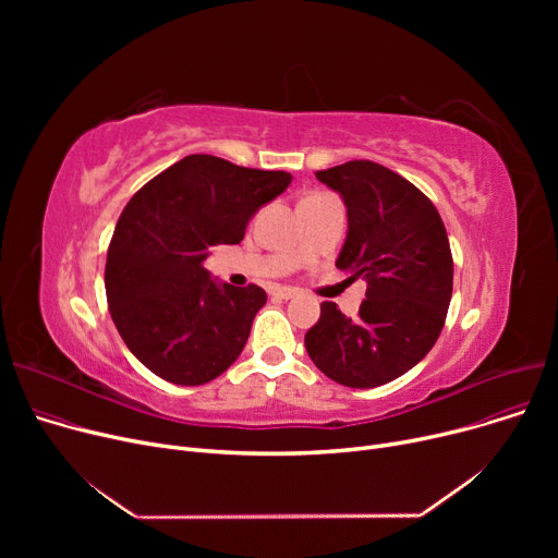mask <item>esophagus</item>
I'll return each mask as SVG.
<instances>
[{
    "label": "esophagus",
    "mask_w": 558,
    "mask_h": 558,
    "mask_svg": "<svg viewBox=\"0 0 558 558\" xmlns=\"http://www.w3.org/2000/svg\"><path fill=\"white\" fill-rule=\"evenodd\" d=\"M271 296L280 299V301H289V299L296 296V289H291V287H274L271 289Z\"/></svg>",
    "instance_id": "esophagus-1"
}]
</instances>
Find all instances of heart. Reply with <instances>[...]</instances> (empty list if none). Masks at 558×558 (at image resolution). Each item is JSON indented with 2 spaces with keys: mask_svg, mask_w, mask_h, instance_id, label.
Segmentation results:
<instances>
[{
  "mask_svg": "<svg viewBox=\"0 0 558 558\" xmlns=\"http://www.w3.org/2000/svg\"><path fill=\"white\" fill-rule=\"evenodd\" d=\"M310 196H320V194H310ZM307 198V196H305Z\"/></svg>",
  "mask_w": 558,
  "mask_h": 558,
  "instance_id": "1",
  "label": "heart"
}]
</instances>
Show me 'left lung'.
Wrapping results in <instances>:
<instances>
[{
  "instance_id": "left-lung-1",
  "label": "left lung",
  "mask_w": 558,
  "mask_h": 558,
  "mask_svg": "<svg viewBox=\"0 0 558 558\" xmlns=\"http://www.w3.org/2000/svg\"><path fill=\"white\" fill-rule=\"evenodd\" d=\"M316 179L348 208V238L337 269L366 280L357 318L335 303L305 335L316 368L353 389L387 385L416 366L444 330L452 299V251L434 203L400 173L350 160Z\"/></svg>"
}]
</instances>
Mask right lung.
I'll list each match as a JSON object with an SVG mask.
<instances>
[{
    "mask_svg": "<svg viewBox=\"0 0 558 558\" xmlns=\"http://www.w3.org/2000/svg\"><path fill=\"white\" fill-rule=\"evenodd\" d=\"M289 183L287 171L194 154L126 203L108 246L106 299L117 332L151 373L198 387L240 357L267 291L219 287L203 262L217 244H240L259 205Z\"/></svg>",
    "mask_w": 558,
    "mask_h": 558,
    "instance_id": "obj_1",
    "label": "right lung"
}]
</instances>
